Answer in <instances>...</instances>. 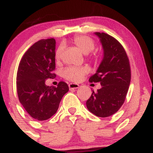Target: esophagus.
<instances>
[{"label": "esophagus", "instance_id": "obj_1", "mask_svg": "<svg viewBox=\"0 0 153 153\" xmlns=\"http://www.w3.org/2000/svg\"><path fill=\"white\" fill-rule=\"evenodd\" d=\"M69 88L70 89H75L79 88V85L76 83H70L69 84Z\"/></svg>", "mask_w": 153, "mask_h": 153}]
</instances>
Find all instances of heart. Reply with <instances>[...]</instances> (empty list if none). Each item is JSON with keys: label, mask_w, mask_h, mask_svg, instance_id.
I'll return each instance as SVG.
<instances>
[{"label": "heart", "mask_w": 153, "mask_h": 153, "mask_svg": "<svg viewBox=\"0 0 153 153\" xmlns=\"http://www.w3.org/2000/svg\"><path fill=\"white\" fill-rule=\"evenodd\" d=\"M72 42L76 46L82 53L88 54L95 48V42L92 38L84 35L75 36L72 40ZM62 48L59 47L55 52V59L59 60L61 57ZM91 58L96 59L97 56L96 54H92ZM89 69L87 67H68L63 71V77L67 80L72 82H78L85 74L88 73Z\"/></svg>", "instance_id": "b5f03b06"}]
</instances>
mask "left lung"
<instances>
[{"label":"left lung","instance_id":"left-lung-1","mask_svg":"<svg viewBox=\"0 0 153 153\" xmlns=\"http://www.w3.org/2000/svg\"><path fill=\"white\" fill-rule=\"evenodd\" d=\"M103 49V58L91 82H100L101 88L93 91L86 106L99 117H108L119 111L125 101L131 80L129 60L119 41L106 33L96 32Z\"/></svg>","mask_w":153,"mask_h":153}]
</instances>
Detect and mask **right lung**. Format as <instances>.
I'll return each instance as SVG.
<instances>
[{
    "mask_svg": "<svg viewBox=\"0 0 153 153\" xmlns=\"http://www.w3.org/2000/svg\"><path fill=\"white\" fill-rule=\"evenodd\" d=\"M55 39L36 42L23 55L16 76L19 101L24 109L38 121L50 119L57 112L63 96L69 91L66 82L57 87L47 86L45 81L54 78L55 69Z\"/></svg>",
    "mask_w": 153,
    "mask_h": 153,
    "instance_id": "obj_1",
    "label": "right lung"
}]
</instances>
